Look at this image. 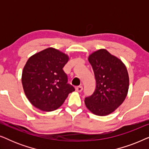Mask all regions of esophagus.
<instances>
[{
	"label": "esophagus",
	"mask_w": 149,
	"mask_h": 149,
	"mask_svg": "<svg viewBox=\"0 0 149 149\" xmlns=\"http://www.w3.org/2000/svg\"><path fill=\"white\" fill-rule=\"evenodd\" d=\"M75 90H76V91H77V92H81L83 90V87L82 86L77 87L76 88H75Z\"/></svg>",
	"instance_id": "obj_1"
}]
</instances>
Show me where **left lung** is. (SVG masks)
<instances>
[{
	"label": "left lung",
	"instance_id": "8db88e82",
	"mask_svg": "<svg viewBox=\"0 0 149 149\" xmlns=\"http://www.w3.org/2000/svg\"><path fill=\"white\" fill-rule=\"evenodd\" d=\"M88 61L96 82L94 92L85 99L87 109L97 116L113 113L125 100L130 85L129 74L124 63L105 49L91 54Z\"/></svg>",
	"mask_w": 149,
	"mask_h": 149
}]
</instances>
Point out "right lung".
I'll return each instance as SVG.
<instances>
[{
    "label": "right lung",
    "instance_id": "add662e5",
    "mask_svg": "<svg viewBox=\"0 0 149 149\" xmlns=\"http://www.w3.org/2000/svg\"><path fill=\"white\" fill-rule=\"evenodd\" d=\"M68 60L67 54L49 47L32 55L26 62L22 71V86L26 96L36 109L55 111L74 91L67 83V75L62 69Z\"/></svg>",
    "mask_w": 149,
    "mask_h": 149
}]
</instances>
